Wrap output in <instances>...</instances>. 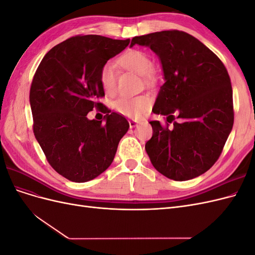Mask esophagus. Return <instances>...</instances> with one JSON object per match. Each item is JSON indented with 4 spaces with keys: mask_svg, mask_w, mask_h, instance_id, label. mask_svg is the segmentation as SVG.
Wrapping results in <instances>:
<instances>
[{
    "mask_svg": "<svg viewBox=\"0 0 255 255\" xmlns=\"http://www.w3.org/2000/svg\"><path fill=\"white\" fill-rule=\"evenodd\" d=\"M128 123H129V128H133L137 127V125H138V122H137L136 120H133V119H130V120L128 121Z\"/></svg>",
    "mask_w": 255,
    "mask_h": 255,
    "instance_id": "esophagus-1",
    "label": "esophagus"
}]
</instances>
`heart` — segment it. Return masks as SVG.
<instances>
[{"instance_id":"b5f03b06","label":"heart","mask_w":255,"mask_h":255,"mask_svg":"<svg viewBox=\"0 0 255 255\" xmlns=\"http://www.w3.org/2000/svg\"><path fill=\"white\" fill-rule=\"evenodd\" d=\"M119 64L128 70L141 75L145 82L153 78L154 64L152 58L143 51L129 50L119 58ZM117 69L112 63H106L100 70V83L107 95H113L117 87ZM152 106L149 95L136 97H119L113 102V109L118 114L132 119H140Z\"/></svg>"}]
</instances>
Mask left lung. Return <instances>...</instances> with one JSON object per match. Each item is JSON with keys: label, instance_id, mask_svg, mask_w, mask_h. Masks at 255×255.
<instances>
[{"label": "left lung", "instance_id": "8db88e82", "mask_svg": "<svg viewBox=\"0 0 255 255\" xmlns=\"http://www.w3.org/2000/svg\"><path fill=\"white\" fill-rule=\"evenodd\" d=\"M136 43L157 54L165 76L152 112L165 116L166 125L150 122L153 135L145 151L154 168L168 179H194L217 161L233 128L227 68L201 41L182 30L137 36L130 47Z\"/></svg>", "mask_w": 255, "mask_h": 255}]
</instances>
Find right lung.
Instances as JSON below:
<instances>
[{
    "mask_svg": "<svg viewBox=\"0 0 255 255\" xmlns=\"http://www.w3.org/2000/svg\"><path fill=\"white\" fill-rule=\"evenodd\" d=\"M129 39L78 35L52 48L38 66L29 90L33 130L51 167L66 179L87 182L113 163L128 120L98 101L104 97L100 70ZM94 108L106 123L89 121Z\"/></svg>",
    "mask_w": 255,
    "mask_h": 255,
    "instance_id": "add662e5",
    "label": "right lung"
}]
</instances>
